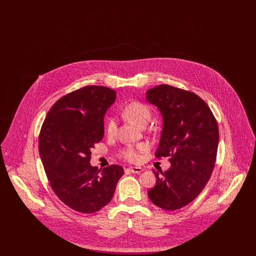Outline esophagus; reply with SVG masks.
<instances>
[{"mask_svg": "<svg viewBox=\"0 0 256 256\" xmlns=\"http://www.w3.org/2000/svg\"><path fill=\"white\" fill-rule=\"evenodd\" d=\"M128 170H130L132 174H140L141 172H143V168L141 167H130Z\"/></svg>", "mask_w": 256, "mask_h": 256, "instance_id": "34e87169", "label": "esophagus"}]
</instances>
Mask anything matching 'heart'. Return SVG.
Returning <instances> with one entry per match:
<instances>
[{"label": "heart", "instance_id": "b5f03b06", "mask_svg": "<svg viewBox=\"0 0 256 256\" xmlns=\"http://www.w3.org/2000/svg\"><path fill=\"white\" fill-rule=\"evenodd\" d=\"M124 114L128 119L134 121L135 124L142 126L143 124H148L150 120V108L142 102H134L128 104L124 108ZM106 132L110 135H113L117 130V121L114 117H110L106 121ZM148 150L146 144H138L136 146H130L124 148L121 152L122 158L132 162H136L140 159V154Z\"/></svg>", "mask_w": 256, "mask_h": 256}]
</instances>
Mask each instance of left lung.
<instances>
[{
  "mask_svg": "<svg viewBox=\"0 0 256 256\" xmlns=\"http://www.w3.org/2000/svg\"><path fill=\"white\" fill-rule=\"evenodd\" d=\"M146 102L162 117L158 158L170 167L156 176L150 200L165 210H176L194 200L208 182L219 143L218 124L206 102L192 92L160 84L146 92Z\"/></svg>",
  "mask_w": 256,
  "mask_h": 256,
  "instance_id": "8db88e82",
  "label": "left lung"
}]
</instances>
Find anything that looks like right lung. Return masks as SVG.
I'll return each mask as SVG.
<instances>
[{
    "label": "right lung",
    "mask_w": 256,
    "mask_h": 256,
    "mask_svg": "<svg viewBox=\"0 0 256 256\" xmlns=\"http://www.w3.org/2000/svg\"><path fill=\"white\" fill-rule=\"evenodd\" d=\"M116 100L106 86H86L60 98L49 110L39 135V152L50 184L66 206L90 214L106 206L124 174L111 165L90 164L91 150L102 140L104 118Z\"/></svg>",
    "instance_id": "obj_1"
}]
</instances>
